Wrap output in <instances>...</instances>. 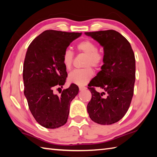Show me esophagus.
Masks as SVG:
<instances>
[{
	"label": "esophagus",
	"instance_id": "esophagus-1",
	"mask_svg": "<svg viewBox=\"0 0 157 157\" xmlns=\"http://www.w3.org/2000/svg\"><path fill=\"white\" fill-rule=\"evenodd\" d=\"M79 91H83V90H85V89H86V87H85V86H79Z\"/></svg>",
	"mask_w": 157,
	"mask_h": 157
}]
</instances>
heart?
<instances>
[{
	"label": "heart",
	"mask_w": 157,
	"mask_h": 157,
	"mask_svg": "<svg viewBox=\"0 0 157 157\" xmlns=\"http://www.w3.org/2000/svg\"><path fill=\"white\" fill-rule=\"evenodd\" d=\"M76 48L79 52L86 55L83 63V66L85 68L71 72L68 77V80L70 83L82 86L88 83L94 76V73L91 66L98 68L103 64L104 55L98 51L97 45L89 39L79 42ZM73 57L74 54L71 50L66 49L63 52L62 63L67 71L72 68Z\"/></svg>",
	"instance_id": "obj_1"
}]
</instances>
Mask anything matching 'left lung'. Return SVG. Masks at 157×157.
Segmentation results:
<instances>
[{
	"instance_id": "left-lung-1",
	"label": "left lung",
	"mask_w": 157,
	"mask_h": 157,
	"mask_svg": "<svg viewBox=\"0 0 157 157\" xmlns=\"http://www.w3.org/2000/svg\"><path fill=\"white\" fill-rule=\"evenodd\" d=\"M104 49V64L90 82L91 93L87 105L90 118L100 124L117 123L125 115L134 95L136 61L131 45L118 32L108 30L85 33ZM100 87L104 92L95 91Z\"/></svg>"
}]
</instances>
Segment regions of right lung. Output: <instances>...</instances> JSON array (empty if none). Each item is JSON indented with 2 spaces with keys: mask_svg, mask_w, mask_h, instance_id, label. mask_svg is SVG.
Returning <instances> with one entry per match:
<instances>
[{
  "mask_svg": "<svg viewBox=\"0 0 157 157\" xmlns=\"http://www.w3.org/2000/svg\"><path fill=\"white\" fill-rule=\"evenodd\" d=\"M82 33L46 30L31 42L23 64L24 95L37 123L48 129L58 128L67 122L70 104L78 95L75 84L60 95L53 93L63 87L68 74L62 63V55Z\"/></svg>",
  "mask_w": 157,
  "mask_h": 157,
  "instance_id": "right-lung-1",
  "label": "right lung"
}]
</instances>
